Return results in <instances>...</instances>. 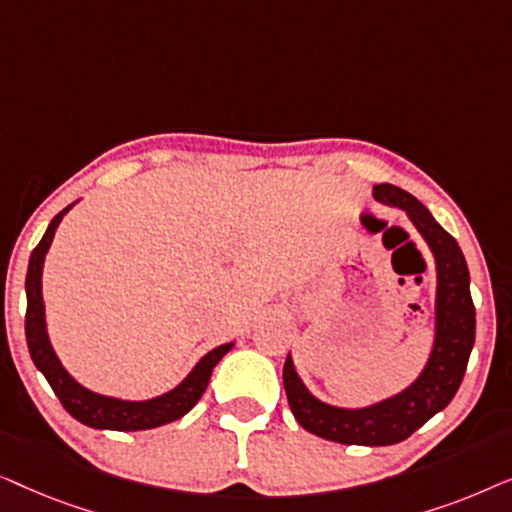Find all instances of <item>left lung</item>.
Wrapping results in <instances>:
<instances>
[{"label":"left lung","instance_id":"left-lung-1","mask_svg":"<svg viewBox=\"0 0 512 512\" xmlns=\"http://www.w3.org/2000/svg\"><path fill=\"white\" fill-rule=\"evenodd\" d=\"M373 195L384 205L405 209L436 256V342L429 363L401 394L361 410L333 408L317 401L300 382L291 356L284 363V389L293 417L305 431L342 445L380 447L410 438L457 394L475 342V307L466 258L457 240L433 219L429 209L415 195L391 184L375 186Z\"/></svg>","mask_w":512,"mask_h":512}]
</instances>
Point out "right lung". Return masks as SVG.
I'll return each instance as SVG.
<instances>
[{
  "instance_id": "1",
  "label": "right lung",
  "mask_w": 512,
  "mask_h": 512,
  "mask_svg": "<svg viewBox=\"0 0 512 512\" xmlns=\"http://www.w3.org/2000/svg\"><path fill=\"white\" fill-rule=\"evenodd\" d=\"M72 207V205H69ZM69 207L55 216L48 223L44 237L34 247L30 256V268L25 277V293H27V312H25V338L30 347V356L44 377L51 384L55 396L60 398L62 408H65L74 419L81 424L93 426V429H111V431H144L156 429V426L170 424L174 419L184 417L200 396L205 394L209 377L216 363L233 349V342L212 349L200 359L184 382L174 387L167 394L151 398V401H121V398L100 396L81 387L72 375L62 368L58 356H55L51 340L46 333V317H44V298H41V270H44L46 251L51 247L55 228L62 221V216L69 212Z\"/></svg>"
}]
</instances>
